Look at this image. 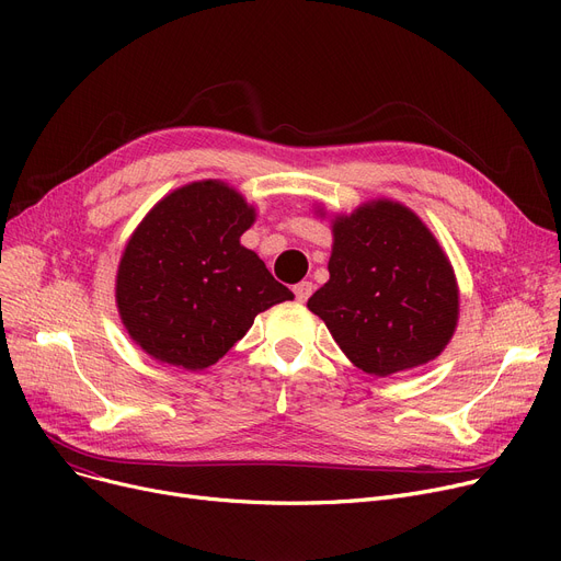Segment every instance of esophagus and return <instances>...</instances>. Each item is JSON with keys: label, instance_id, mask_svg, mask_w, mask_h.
<instances>
[{"label": "esophagus", "instance_id": "34e87169", "mask_svg": "<svg viewBox=\"0 0 561 561\" xmlns=\"http://www.w3.org/2000/svg\"><path fill=\"white\" fill-rule=\"evenodd\" d=\"M311 290H313L311 282H300V284L293 286V293H296V300L298 302H307L309 296H311Z\"/></svg>", "mask_w": 561, "mask_h": 561}]
</instances>
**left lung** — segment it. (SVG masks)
<instances>
[{
	"label": "left lung",
	"mask_w": 561,
	"mask_h": 561,
	"mask_svg": "<svg viewBox=\"0 0 561 561\" xmlns=\"http://www.w3.org/2000/svg\"><path fill=\"white\" fill-rule=\"evenodd\" d=\"M330 218V279L307 307L359 370L389 377L434 362L459 322V284L432 229L391 197Z\"/></svg>",
	"instance_id": "8db88e82"
}]
</instances>
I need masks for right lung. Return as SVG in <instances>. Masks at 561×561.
Here are the masks:
<instances>
[{"label":"right lung","mask_w":561,"mask_h":561,"mask_svg":"<svg viewBox=\"0 0 561 561\" xmlns=\"http://www.w3.org/2000/svg\"><path fill=\"white\" fill-rule=\"evenodd\" d=\"M254 220L256 206L222 180L184 184L145 214L115 273L117 316L145 355L204 370L261 311L296 298L241 245Z\"/></svg>","instance_id":"add662e5"}]
</instances>
